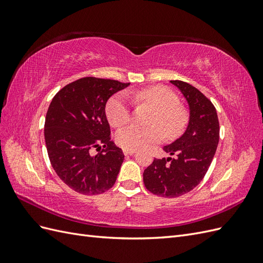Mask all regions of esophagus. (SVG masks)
<instances>
[{
    "mask_svg": "<svg viewBox=\"0 0 263 263\" xmlns=\"http://www.w3.org/2000/svg\"><path fill=\"white\" fill-rule=\"evenodd\" d=\"M123 153L125 156H133L136 154V150L134 149H123Z\"/></svg>",
    "mask_w": 263,
    "mask_h": 263,
    "instance_id": "1",
    "label": "esophagus"
}]
</instances>
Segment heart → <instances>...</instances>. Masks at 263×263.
<instances>
[{
	"label": "heart",
	"instance_id": "1",
	"mask_svg": "<svg viewBox=\"0 0 263 263\" xmlns=\"http://www.w3.org/2000/svg\"><path fill=\"white\" fill-rule=\"evenodd\" d=\"M135 101L144 102L155 108L150 118L153 126L140 127L132 125L116 134L117 144L125 149H140L166 136L173 138L183 130L187 121L185 110L179 106L177 94L165 86L156 85L129 93ZM106 116L109 124L121 128L130 121L129 103L124 95L112 98L106 105Z\"/></svg>",
	"mask_w": 263,
	"mask_h": 263
}]
</instances>
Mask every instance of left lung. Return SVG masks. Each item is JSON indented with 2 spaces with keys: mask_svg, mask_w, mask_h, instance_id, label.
Listing matches in <instances>:
<instances>
[{
  "mask_svg": "<svg viewBox=\"0 0 263 263\" xmlns=\"http://www.w3.org/2000/svg\"><path fill=\"white\" fill-rule=\"evenodd\" d=\"M185 99L189 123L185 132L163 150L170 156L155 159L144 171L145 186L162 197H178L192 191L208 172L219 140L217 112L196 87L183 81H170Z\"/></svg>",
  "mask_w": 263,
  "mask_h": 263,
  "instance_id": "1",
  "label": "left lung"
}]
</instances>
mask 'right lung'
Listing matches in <instances>:
<instances>
[{
	"label": "right lung",
	"mask_w": 263,
	"mask_h": 263,
	"mask_svg": "<svg viewBox=\"0 0 263 263\" xmlns=\"http://www.w3.org/2000/svg\"><path fill=\"white\" fill-rule=\"evenodd\" d=\"M129 85L86 77L54 95L45 121V141L53 170L66 184L84 195L104 193L115 184L124 154L110 140L105 114L108 99ZM101 153L90 155L92 147Z\"/></svg>",
	"instance_id": "right-lung-1"
}]
</instances>
